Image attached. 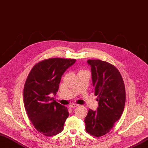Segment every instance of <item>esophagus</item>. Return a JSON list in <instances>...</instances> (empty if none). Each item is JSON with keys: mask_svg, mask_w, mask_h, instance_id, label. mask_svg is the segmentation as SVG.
I'll return each instance as SVG.
<instances>
[{"mask_svg": "<svg viewBox=\"0 0 148 148\" xmlns=\"http://www.w3.org/2000/svg\"><path fill=\"white\" fill-rule=\"evenodd\" d=\"M78 106V105L76 104H72L71 105H69L70 108H76Z\"/></svg>", "mask_w": 148, "mask_h": 148, "instance_id": "obj_1", "label": "esophagus"}]
</instances>
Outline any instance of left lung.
Instances as JSON below:
<instances>
[{"mask_svg": "<svg viewBox=\"0 0 148 148\" xmlns=\"http://www.w3.org/2000/svg\"><path fill=\"white\" fill-rule=\"evenodd\" d=\"M92 85L98 96L99 107L89 109L85 117L86 130L100 137L109 132L122 115L126 102V91L122 76L112 64L101 60H88Z\"/></svg>", "mask_w": 148, "mask_h": 148, "instance_id": "1", "label": "left lung"}]
</instances>
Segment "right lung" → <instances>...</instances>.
Masks as SVG:
<instances>
[{
	"label": "right lung",
	"mask_w": 148,
	"mask_h": 148,
	"mask_svg": "<svg viewBox=\"0 0 148 148\" xmlns=\"http://www.w3.org/2000/svg\"><path fill=\"white\" fill-rule=\"evenodd\" d=\"M75 60H44L33 67L26 79L23 93L25 111L34 126L46 136L60 133L69 116L67 108L51 96L56 95L62 75Z\"/></svg>",
	"instance_id": "1"
}]
</instances>
